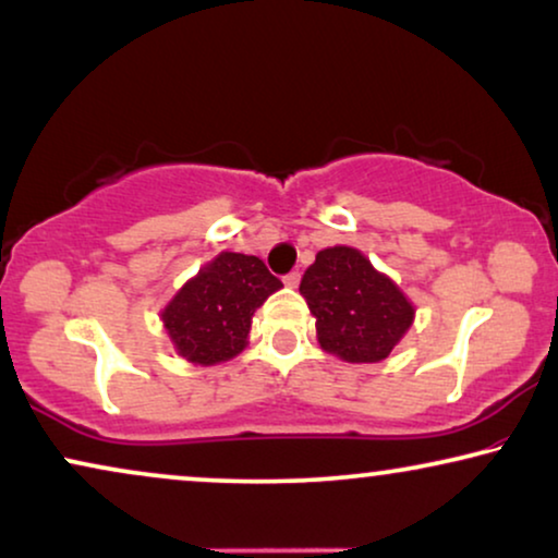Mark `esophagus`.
<instances>
[{
	"mask_svg": "<svg viewBox=\"0 0 558 558\" xmlns=\"http://www.w3.org/2000/svg\"><path fill=\"white\" fill-rule=\"evenodd\" d=\"M284 284L292 287V289H294L296 284H300V271H289L287 277H284Z\"/></svg>",
	"mask_w": 558,
	"mask_h": 558,
	"instance_id": "esophagus-1",
	"label": "esophagus"
}]
</instances>
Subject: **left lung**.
<instances>
[{
    "instance_id": "left-lung-1",
    "label": "left lung",
    "mask_w": 558,
    "mask_h": 558,
    "mask_svg": "<svg viewBox=\"0 0 558 558\" xmlns=\"http://www.w3.org/2000/svg\"><path fill=\"white\" fill-rule=\"evenodd\" d=\"M300 292L317 317L319 345L348 363L384 361L414 323L401 289L350 246L319 251Z\"/></svg>"
}]
</instances>
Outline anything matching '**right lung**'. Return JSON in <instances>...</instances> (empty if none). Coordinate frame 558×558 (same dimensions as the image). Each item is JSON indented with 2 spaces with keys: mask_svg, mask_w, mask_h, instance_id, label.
Wrapping results in <instances>:
<instances>
[{
  "mask_svg": "<svg viewBox=\"0 0 558 558\" xmlns=\"http://www.w3.org/2000/svg\"><path fill=\"white\" fill-rule=\"evenodd\" d=\"M279 287L262 258L226 251L174 294L162 323L190 363H223L246 348L251 317Z\"/></svg>",
  "mask_w": 558,
  "mask_h": 558,
  "instance_id": "obj_1",
  "label": "right lung"
}]
</instances>
